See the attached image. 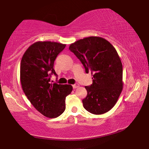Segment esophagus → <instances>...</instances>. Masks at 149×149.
I'll return each mask as SVG.
<instances>
[{
    "label": "esophagus",
    "instance_id": "1",
    "mask_svg": "<svg viewBox=\"0 0 149 149\" xmlns=\"http://www.w3.org/2000/svg\"><path fill=\"white\" fill-rule=\"evenodd\" d=\"M79 87V85L78 84V83H76V84H74V85H72V87H73V88H74V89L78 88Z\"/></svg>",
    "mask_w": 149,
    "mask_h": 149
}]
</instances>
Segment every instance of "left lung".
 I'll list each match as a JSON object with an SVG mask.
<instances>
[{
	"instance_id": "1",
	"label": "left lung",
	"mask_w": 149,
	"mask_h": 149,
	"mask_svg": "<svg viewBox=\"0 0 149 149\" xmlns=\"http://www.w3.org/2000/svg\"><path fill=\"white\" fill-rule=\"evenodd\" d=\"M69 50L93 77L92 85L85 87L83 107L94 115L107 113L117 103L123 85V66L115 48L104 38L89 36L70 44Z\"/></svg>"
}]
</instances>
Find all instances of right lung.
I'll use <instances>...</instances> for the list:
<instances>
[{"instance_id": "1", "label": "right lung", "mask_w": 149, "mask_h": 149, "mask_svg": "<svg viewBox=\"0 0 149 149\" xmlns=\"http://www.w3.org/2000/svg\"><path fill=\"white\" fill-rule=\"evenodd\" d=\"M65 47L57 42H36L24 53L20 64L24 93L33 107L48 118H56L64 113L66 97L72 91L70 85L50 83L51 75H57L54 61Z\"/></svg>"}]
</instances>
